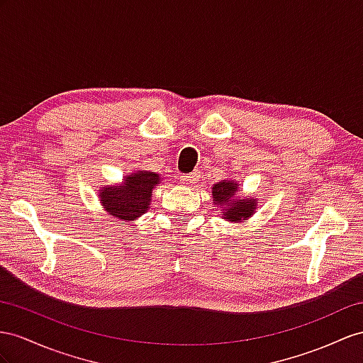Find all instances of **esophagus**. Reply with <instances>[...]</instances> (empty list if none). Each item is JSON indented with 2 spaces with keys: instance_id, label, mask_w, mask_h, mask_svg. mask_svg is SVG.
Wrapping results in <instances>:
<instances>
[{
  "instance_id": "34e87169",
  "label": "esophagus",
  "mask_w": 363,
  "mask_h": 363,
  "mask_svg": "<svg viewBox=\"0 0 363 363\" xmlns=\"http://www.w3.org/2000/svg\"><path fill=\"white\" fill-rule=\"evenodd\" d=\"M179 181H181V184H184V185H193L194 182L198 181V176H196V173H190V174H182V176H179Z\"/></svg>"
}]
</instances>
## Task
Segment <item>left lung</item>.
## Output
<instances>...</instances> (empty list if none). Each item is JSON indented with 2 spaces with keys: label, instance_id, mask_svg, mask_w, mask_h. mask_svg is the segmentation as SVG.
I'll list each match as a JSON object with an SVG mask.
<instances>
[{
  "label": "left lung",
  "instance_id": "obj_1",
  "mask_svg": "<svg viewBox=\"0 0 363 363\" xmlns=\"http://www.w3.org/2000/svg\"><path fill=\"white\" fill-rule=\"evenodd\" d=\"M213 194V203L219 206L224 210L222 218L230 222H244L253 215L257 201L253 198H239L235 199V194L238 193V182L235 181H220L211 187Z\"/></svg>",
  "mask_w": 363,
  "mask_h": 363
}]
</instances>
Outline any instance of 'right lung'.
Here are the masks:
<instances>
[{"mask_svg":"<svg viewBox=\"0 0 363 363\" xmlns=\"http://www.w3.org/2000/svg\"><path fill=\"white\" fill-rule=\"evenodd\" d=\"M160 174L136 170L124 178V182L99 189V201L110 216L133 220L143 216L152 202L153 189L160 184Z\"/></svg>","mask_w":363,"mask_h":363,"instance_id":"right-lung-1","label":"right lung"}]
</instances>
